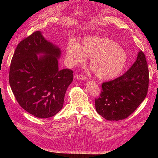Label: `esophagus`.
Masks as SVG:
<instances>
[{
    "label": "esophagus",
    "mask_w": 158,
    "mask_h": 158,
    "mask_svg": "<svg viewBox=\"0 0 158 158\" xmlns=\"http://www.w3.org/2000/svg\"><path fill=\"white\" fill-rule=\"evenodd\" d=\"M75 78L77 80H85L87 78L86 76L84 74H77L75 76Z\"/></svg>",
    "instance_id": "34e87169"
}]
</instances>
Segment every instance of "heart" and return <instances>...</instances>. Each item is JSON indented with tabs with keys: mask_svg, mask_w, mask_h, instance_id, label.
Masks as SVG:
<instances>
[{
	"mask_svg": "<svg viewBox=\"0 0 158 158\" xmlns=\"http://www.w3.org/2000/svg\"><path fill=\"white\" fill-rule=\"evenodd\" d=\"M66 56L72 64L82 63L91 57L90 68L99 79L110 80L120 74L127 63V54L117 43L107 37H88L82 46L69 43Z\"/></svg>",
	"mask_w": 158,
	"mask_h": 158,
	"instance_id": "heart-1",
	"label": "heart"
}]
</instances>
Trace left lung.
<instances>
[{
	"label": "left lung",
	"mask_w": 158,
	"mask_h": 158,
	"mask_svg": "<svg viewBox=\"0 0 158 158\" xmlns=\"http://www.w3.org/2000/svg\"><path fill=\"white\" fill-rule=\"evenodd\" d=\"M149 85V70L142 51L136 60L122 76L102 84V92L95 99L96 111L108 121L127 118L144 101Z\"/></svg>",
	"instance_id": "1"
}]
</instances>
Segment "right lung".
<instances>
[{"label": "right lung", "mask_w": 158, "mask_h": 158, "mask_svg": "<svg viewBox=\"0 0 158 158\" xmlns=\"http://www.w3.org/2000/svg\"><path fill=\"white\" fill-rule=\"evenodd\" d=\"M60 50L36 31L19 43L11 60L9 83L19 105L38 118L55 115L63 108L73 71L59 70ZM43 54L38 57L37 54Z\"/></svg>", "instance_id": "add662e5"}]
</instances>
